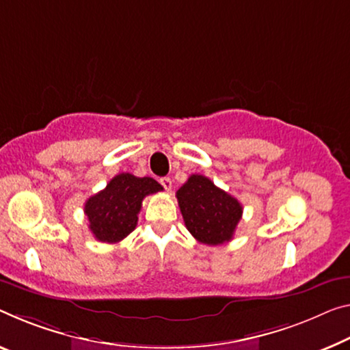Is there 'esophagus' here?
<instances>
[{
	"instance_id": "34e87169",
	"label": "esophagus",
	"mask_w": 350,
	"mask_h": 350,
	"mask_svg": "<svg viewBox=\"0 0 350 350\" xmlns=\"http://www.w3.org/2000/svg\"><path fill=\"white\" fill-rule=\"evenodd\" d=\"M161 185L164 186L165 191H170L172 189V180L169 176H164V178H161Z\"/></svg>"
}]
</instances>
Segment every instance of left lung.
I'll return each instance as SVG.
<instances>
[{
    "mask_svg": "<svg viewBox=\"0 0 350 350\" xmlns=\"http://www.w3.org/2000/svg\"><path fill=\"white\" fill-rule=\"evenodd\" d=\"M186 228L198 243L219 245L231 241L243 217V205L203 175H191L176 191Z\"/></svg>",
    "mask_w": 350,
    "mask_h": 350,
    "instance_id": "obj_1",
    "label": "left lung"
}]
</instances>
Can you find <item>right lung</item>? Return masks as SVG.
Listing matches in <instances>:
<instances>
[{
	"instance_id": "add662e5",
	"label": "right lung",
	"mask_w": 350,
	"mask_h": 350,
	"mask_svg": "<svg viewBox=\"0 0 350 350\" xmlns=\"http://www.w3.org/2000/svg\"><path fill=\"white\" fill-rule=\"evenodd\" d=\"M163 191V186L150 176L119 174L103 191L88 198L84 213L95 239L116 244L126 238L137 225L142 200L150 193Z\"/></svg>"
}]
</instances>
